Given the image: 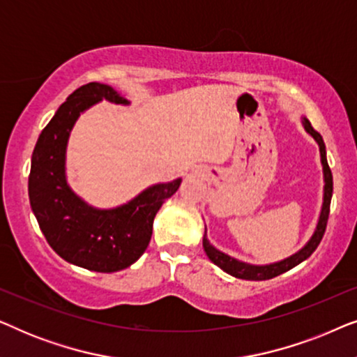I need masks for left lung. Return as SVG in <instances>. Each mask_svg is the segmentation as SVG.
Listing matches in <instances>:
<instances>
[{
    "mask_svg": "<svg viewBox=\"0 0 357 357\" xmlns=\"http://www.w3.org/2000/svg\"><path fill=\"white\" fill-rule=\"evenodd\" d=\"M302 126H304V130L307 131V133H309L312 138L317 141V144H319L321 167H324V183H325L324 185V203H321V211H320L319 221H317L314 234H312V237L307 241V243L301 248V250L292 253L291 257L284 258V260L270 263V265H250V263L237 260V258L227 255V253L218 250L216 247L211 245L208 241V236H206V227H204V236H203L204 252H206L209 260H211L216 266L221 268L222 271H226L227 275L238 278V280H248V281L271 280V278L280 276V275H282V273L292 270V268L299 265V263L307 260V258H309L312 253L315 252V248L319 247L321 237H324V234H325L326 221H328L331 195H333V175H331V170L328 167V160H326V149H325L324 138H321L319 131H315L314 128H312L310 121L307 120L305 116H302Z\"/></svg>",
    "mask_w": 357,
    "mask_h": 357,
    "instance_id": "1",
    "label": "left lung"
}]
</instances>
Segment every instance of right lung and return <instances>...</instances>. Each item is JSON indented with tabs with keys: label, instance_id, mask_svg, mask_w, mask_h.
I'll use <instances>...</instances> for the list:
<instances>
[{
	"label": "right lung",
	"instance_id": "right-lung-1",
	"mask_svg": "<svg viewBox=\"0 0 357 357\" xmlns=\"http://www.w3.org/2000/svg\"><path fill=\"white\" fill-rule=\"evenodd\" d=\"M130 105L114 87L89 82L70 94L42 130L32 153L29 199L40 231L63 260L91 271L114 273L143 255L153 222L182 178L155 183L116 208L99 209L73 192L66 180V148L82 112L100 100Z\"/></svg>",
	"mask_w": 357,
	"mask_h": 357
}]
</instances>
